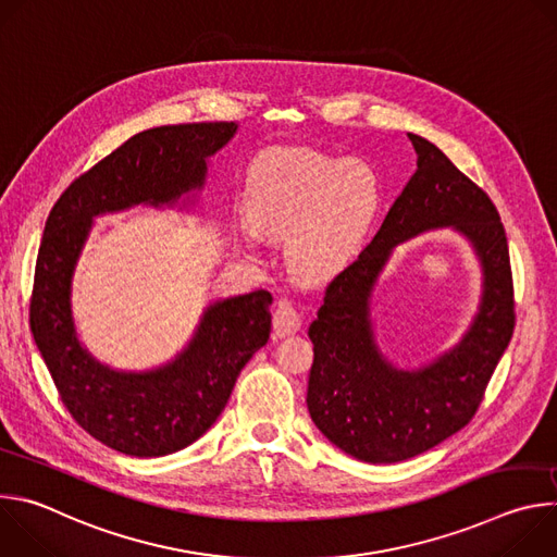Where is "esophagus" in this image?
I'll return each mask as SVG.
<instances>
[{
	"instance_id": "esophagus-1",
	"label": "esophagus",
	"mask_w": 557,
	"mask_h": 557,
	"mask_svg": "<svg viewBox=\"0 0 557 557\" xmlns=\"http://www.w3.org/2000/svg\"><path fill=\"white\" fill-rule=\"evenodd\" d=\"M301 326V314L290 301H280L277 310L273 312V335L275 337H286L295 335Z\"/></svg>"
}]
</instances>
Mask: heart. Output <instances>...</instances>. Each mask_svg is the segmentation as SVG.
Returning <instances> with one entry per match:
<instances>
[{
	"label": "heart",
	"instance_id": "heart-1",
	"mask_svg": "<svg viewBox=\"0 0 557 557\" xmlns=\"http://www.w3.org/2000/svg\"><path fill=\"white\" fill-rule=\"evenodd\" d=\"M379 207L381 185L370 165L310 149L267 156L245 191L251 226L288 235V260L306 280L339 273L361 249Z\"/></svg>",
	"mask_w": 557,
	"mask_h": 557
}]
</instances>
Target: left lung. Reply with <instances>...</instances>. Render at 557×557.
<instances>
[{
	"instance_id": "obj_1",
	"label": "left lung",
	"mask_w": 557,
	"mask_h": 557,
	"mask_svg": "<svg viewBox=\"0 0 557 557\" xmlns=\"http://www.w3.org/2000/svg\"><path fill=\"white\" fill-rule=\"evenodd\" d=\"M408 136L417 149L414 176L372 243L326 286L308 329L310 419L339 449L372 465L419 456L465 428L516 326L509 247L496 205L436 145ZM436 225H454L474 245L486 275L482 310L456 349L428 369L396 371L375 350L369 293L388 251Z\"/></svg>"
}]
</instances>
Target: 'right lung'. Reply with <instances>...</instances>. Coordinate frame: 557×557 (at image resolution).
Wrapping results in <instances>:
<instances>
[{
  "mask_svg": "<svg viewBox=\"0 0 557 557\" xmlns=\"http://www.w3.org/2000/svg\"><path fill=\"white\" fill-rule=\"evenodd\" d=\"M237 125L183 123L145 129L54 202L37 256L30 331L70 417L103 445L136 458L174 454L200 438L224 410L237 374L269 342L271 293L253 290L205 310L176 361L143 374L114 372L76 339L70 282L92 218L138 202L172 205L205 185V158Z\"/></svg>",
  "mask_w": 557,
  "mask_h": 557,
  "instance_id": "obj_1",
  "label": "right lung"
}]
</instances>
